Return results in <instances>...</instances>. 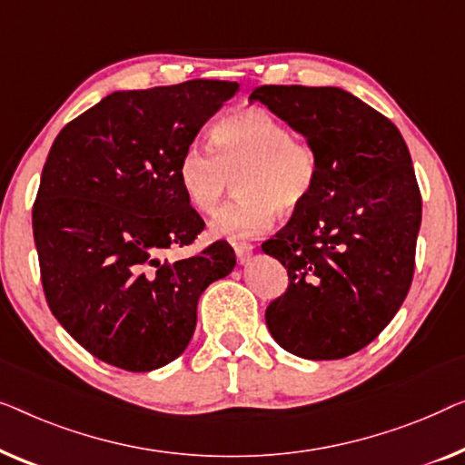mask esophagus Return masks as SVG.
Here are the masks:
<instances>
[{"label":"esophagus","instance_id":"1","mask_svg":"<svg viewBox=\"0 0 465 465\" xmlns=\"http://www.w3.org/2000/svg\"><path fill=\"white\" fill-rule=\"evenodd\" d=\"M233 251H235V261H238L240 265H244L246 261L252 257L254 246L251 242H233Z\"/></svg>","mask_w":465,"mask_h":465}]
</instances>
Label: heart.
<instances>
[{
    "label": "heart",
    "instance_id": "b5f03b06",
    "mask_svg": "<svg viewBox=\"0 0 465 465\" xmlns=\"http://www.w3.org/2000/svg\"><path fill=\"white\" fill-rule=\"evenodd\" d=\"M213 141L217 153L202 143L183 152L179 183L189 204L211 214L235 176L240 198L213 217L214 238H254L270 230L278 211L291 214L310 200L318 176L316 155L267 109L248 107L227 115L214 126Z\"/></svg>",
    "mask_w": 465,
    "mask_h": 465
}]
</instances>
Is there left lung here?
I'll use <instances>...</instances> for the list:
<instances>
[{"label": "left lung", "instance_id": "8db88e82", "mask_svg": "<svg viewBox=\"0 0 465 465\" xmlns=\"http://www.w3.org/2000/svg\"><path fill=\"white\" fill-rule=\"evenodd\" d=\"M248 101L303 134L316 187L263 252L289 272L265 310L280 348L305 361L362 350L401 310L415 272L421 193L401 130L335 86H259Z\"/></svg>", "mask_w": 465, "mask_h": 465}]
</instances>
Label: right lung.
I'll return each instance as SVG.
<instances>
[{"instance_id":"right-lung-1","label":"right lung","mask_w":465,"mask_h":465,"mask_svg":"<svg viewBox=\"0 0 465 465\" xmlns=\"http://www.w3.org/2000/svg\"><path fill=\"white\" fill-rule=\"evenodd\" d=\"M235 82L117 90L52 143L34 204L42 284L64 331L99 361L147 372L192 341L200 295L235 265L219 240L168 263L204 230L179 162Z\"/></svg>"}]
</instances>
